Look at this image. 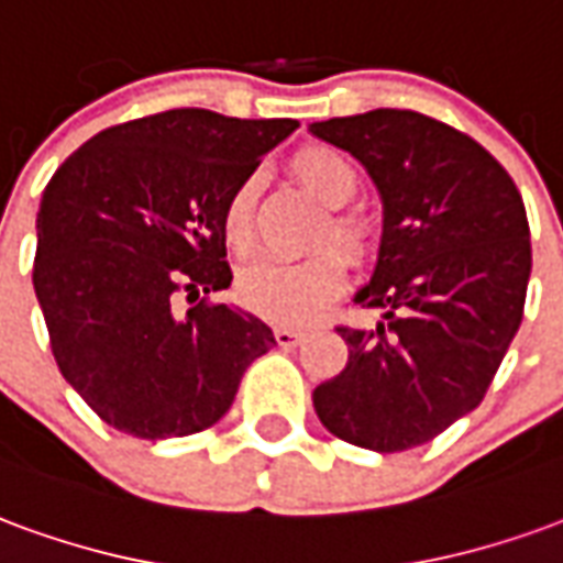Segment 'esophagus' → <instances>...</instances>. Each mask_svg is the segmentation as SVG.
Here are the masks:
<instances>
[{
  "label": "esophagus",
  "instance_id": "esophagus-1",
  "mask_svg": "<svg viewBox=\"0 0 563 563\" xmlns=\"http://www.w3.org/2000/svg\"><path fill=\"white\" fill-rule=\"evenodd\" d=\"M274 338H277V343H280V346H298V343L305 341V331L286 329V325H283V329L274 331Z\"/></svg>",
  "mask_w": 563,
  "mask_h": 563
}]
</instances>
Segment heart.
<instances>
[{
    "instance_id": "obj_1",
    "label": "heart",
    "mask_w": 563,
    "mask_h": 563,
    "mask_svg": "<svg viewBox=\"0 0 563 563\" xmlns=\"http://www.w3.org/2000/svg\"><path fill=\"white\" fill-rule=\"evenodd\" d=\"M289 168L298 177L319 205L331 208L325 222L319 225L317 244H334L346 256L365 258L371 253V225L355 213H343L358 189L362 177L355 165L341 150L334 147H305L298 150L289 162ZM253 205H256V177H244L225 196L220 210L222 241L232 253L246 256L256 244L253 232ZM346 283V262L334 250H322L305 262H274L262 258L250 265L238 280V295L246 310H253L262 319L280 322V325H298L307 319L319 317L325 307L338 298Z\"/></svg>"
}]
</instances>
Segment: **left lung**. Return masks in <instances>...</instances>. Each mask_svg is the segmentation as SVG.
Returning <instances> with one entry per match:
<instances>
[{"label": "left lung", "mask_w": 563, "mask_h": 563, "mask_svg": "<svg viewBox=\"0 0 563 563\" xmlns=\"http://www.w3.org/2000/svg\"><path fill=\"white\" fill-rule=\"evenodd\" d=\"M310 132L353 153L383 196L377 271L338 325L350 358L313 389L319 422L374 452L422 446L479 407L525 317L531 229L507 168L434 117L377 108Z\"/></svg>", "instance_id": "left-lung-1"}]
</instances>
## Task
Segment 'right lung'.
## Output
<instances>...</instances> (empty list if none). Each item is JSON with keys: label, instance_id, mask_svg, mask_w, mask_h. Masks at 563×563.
<instances>
[{"label": "right lung", "instance_id": "right-lung-1", "mask_svg": "<svg viewBox=\"0 0 563 563\" xmlns=\"http://www.w3.org/2000/svg\"><path fill=\"white\" fill-rule=\"evenodd\" d=\"M295 129L174 108L99 132L44 186L32 286L56 365L102 422L139 440L198 434L277 343L210 292L232 283L222 201Z\"/></svg>", "mask_w": 563, "mask_h": 563}]
</instances>
